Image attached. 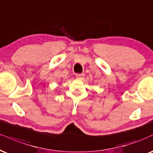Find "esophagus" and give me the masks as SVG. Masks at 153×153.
Instances as JSON below:
<instances>
[{
  "label": "esophagus",
  "instance_id": "1",
  "mask_svg": "<svg viewBox=\"0 0 153 153\" xmlns=\"http://www.w3.org/2000/svg\"><path fill=\"white\" fill-rule=\"evenodd\" d=\"M84 74H76V78L78 79H82L84 77Z\"/></svg>",
  "mask_w": 153,
  "mask_h": 153
}]
</instances>
